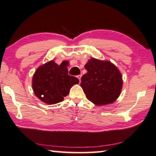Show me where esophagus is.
<instances>
[{"instance_id": "obj_1", "label": "esophagus", "mask_w": 156, "mask_h": 156, "mask_svg": "<svg viewBox=\"0 0 156 156\" xmlns=\"http://www.w3.org/2000/svg\"><path fill=\"white\" fill-rule=\"evenodd\" d=\"M79 79V80H80V82H81V79H82V74H80V75H78L76 76Z\"/></svg>"}]
</instances>
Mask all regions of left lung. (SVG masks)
Listing matches in <instances>:
<instances>
[{
	"label": "left lung",
	"mask_w": 156,
	"mask_h": 156,
	"mask_svg": "<svg viewBox=\"0 0 156 156\" xmlns=\"http://www.w3.org/2000/svg\"><path fill=\"white\" fill-rule=\"evenodd\" d=\"M84 67L87 73L82 76L80 86L87 98L97 105L115 102L123 83L122 74L115 65L92 58Z\"/></svg>",
	"instance_id": "8db88e82"
}]
</instances>
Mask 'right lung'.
<instances>
[{
  "label": "right lung",
  "instance_id": "right-lung-1",
  "mask_svg": "<svg viewBox=\"0 0 156 156\" xmlns=\"http://www.w3.org/2000/svg\"><path fill=\"white\" fill-rule=\"evenodd\" d=\"M68 62L60 65L51 60L41 65L32 79V88L36 96L47 104H55L64 100L74 84L79 80L68 74Z\"/></svg>",
  "mask_w": 156,
  "mask_h": 156
}]
</instances>
